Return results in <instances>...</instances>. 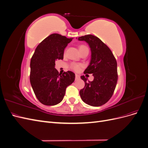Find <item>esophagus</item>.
<instances>
[{"label":"esophagus","mask_w":148,"mask_h":148,"mask_svg":"<svg viewBox=\"0 0 148 148\" xmlns=\"http://www.w3.org/2000/svg\"><path fill=\"white\" fill-rule=\"evenodd\" d=\"M79 79V76L77 74L75 75V80H78Z\"/></svg>","instance_id":"1"}]
</instances>
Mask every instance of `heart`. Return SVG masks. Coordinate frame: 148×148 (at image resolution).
<instances>
[{
    "label": "heart",
    "mask_w": 148,
    "mask_h": 148,
    "mask_svg": "<svg viewBox=\"0 0 148 148\" xmlns=\"http://www.w3.org/2000/svg\"><path fill=\"white\" fill-rule=\"evenodd\" d=\"M79 50L80 51V52H82V51H83L85 49H88V47L86 46H85L84 45H80L79 46ZM70 67L71 69H72L73 70L75 71H79L80 70H81L82 67V64H78V63H71L70 65Z\"/></svg>",
    "instance_id": "obj_1"
}]
</instances>
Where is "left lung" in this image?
I'll return each mask as SVG.
<instances>
[{
    "label": "left lung",
    "instance_id": "1",
    "mask_svg": "<svg viewBox=\"0 0 148 148\" xmlns=\"http://www.w3.org/2000/svg\"><path fill=\"white\" fill-rule=\"evenodd\" d=\"M78 40L86 41L91 48V62L84 73L94 76L92 82H88L84 75L81 77L85 86L79 91L80 96L89 106H101L114 94L118 79L117 61L108 46L95 36L85 35Z\"/></svg>",
    "mask_w": 148,
    "mask_h": 148
}]
</instances>
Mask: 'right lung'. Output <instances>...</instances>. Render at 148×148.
<instances>
[{"mask_svg":"<svg viewBox=\"0 0 148 148\" xmlns=\"http://www.w3.org/2000/svg\"><path fill=\"white\" fill-rule=\"evenodd\" d=\"M72 39L52 34L39 44L31 57L30 83L37 99L44 105L60 103L66 87L75 81L72 71L62 74L55 69L56 60L64 59V49Z\"/></svg>","mask_w":148,"mask_h":148,"instance_id":"1","label":"right lung"}]
</instances>
